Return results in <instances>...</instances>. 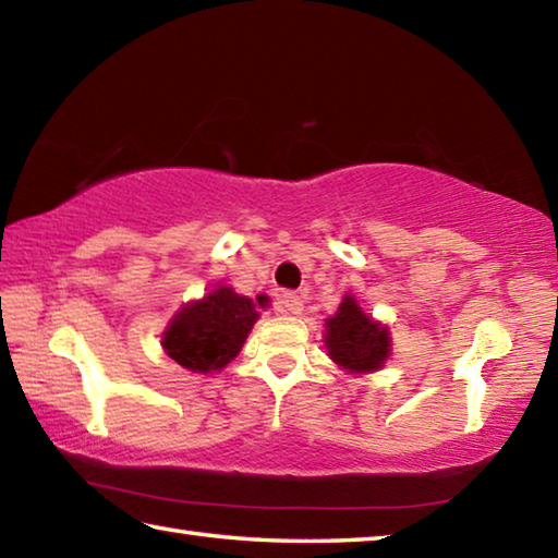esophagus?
Returning <instances> with one entry per match:
<instances>
[{"label":"esophagus","mask_w":558,"mask_h":558,"mask_svg":"<svg viewBox=\"0 0 558 558\" xmlns=\"http://www.w3.org/2000/svg\"><path fill=\"white\" fill-rule=\"evenodd\" d=\"M278 307H280V313H286V315H300L302 313V298L295 295V292H282Z\"/></svg>","instance_id":"esophagus-1"}]
</instances>
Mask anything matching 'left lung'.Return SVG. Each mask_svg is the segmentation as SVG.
<instances>
[{
  "label": "left lung",
  "mask_w": 558,
  "mask_h": 558,
  "mask_svg": "<svg viewBox=\"0 0 558 558\" xmlns=\"http://www.w3.org/2000/svg\"><path fill=\"white\" fill-rule=\"evenodd\" d=\"M325 347L329 359L344 372L372 374L391 356V332L366 315L352 292H347L337 313L325 319Z\"/></svg>",
  "instance_id": "1"
}]
</instances>
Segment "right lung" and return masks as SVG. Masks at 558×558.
Instances as JSON below:
<instances>
[{"label": "right lung", "instance_id": "1", "mask_svg": "<svg viewBox=\"0 0 558 558\" xmlns=\"http://www.w3.org/2000/svg\"><path fill=\"white\" fill-rule=\"evenodd\" d=\"M256 300L239 295L229 286H216L204 298L186 302L162 332L167 356L194 374L221 372L239 356L245 337L260 317L258 305L268 302L266 295Z\"/></svg>", "mask_w": 558, "mask_h": 558}]
</instances>
